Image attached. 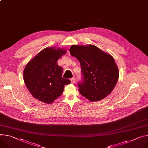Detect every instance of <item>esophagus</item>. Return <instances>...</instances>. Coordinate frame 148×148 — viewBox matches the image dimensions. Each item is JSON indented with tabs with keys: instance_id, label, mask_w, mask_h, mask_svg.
Here are the masks:
<instances>
[{
	"instance_id": "34e87169",
	"label": "esophagus",
	"mask_w": 148,
	"mask_h": 148,
	"mask_svg": "<svg viewBox=\"0 0 148 148\" xmlns=\"http://www.w3.org/2000/svg\"><path fill=\"white\" fill-rule=\"evenodd\" d=\"M75 78L74 77H73L71 78V83L74 84L75 83Z\"/></svg>"
}]
</instances>
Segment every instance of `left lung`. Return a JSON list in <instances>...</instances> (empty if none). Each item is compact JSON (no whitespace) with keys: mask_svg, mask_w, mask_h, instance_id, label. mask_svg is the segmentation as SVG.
<instances>
[{"mask_svg":"<svg viewBox=\"0 0 148 148\" xmlns=\"http://www.w3.org/2000/svg\"><path fill=\"white\" fill-rule=\"evenodd\" d=\"M70 52L81 65L82 78L78 83L81 95L91 101L108 96L119 78L118 68L113 57L92 45H72Z\"/></svg>","mask_w":148,"mask_h":148,"instance_id":"obj_1","label":"left lung"}]
</instances>
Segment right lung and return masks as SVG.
<instances>
[{"mask_svg":"<svg viewBox=\"0 0 148 148\" xmlns=\"http://www.w3.org/2000/svg\"><path fill=\"white\" fill-rule=\"evenodd\" d=\"M65 52L60 48H47L26 65L23 79L34 97L51 103L61 95L64 86L71 83L70 79L62 77V68L57 63Z\"/></svg>","mask_w":148,"mask_h":148,"instance_id":"add662e5","label":"right lung"}]
</instances>
